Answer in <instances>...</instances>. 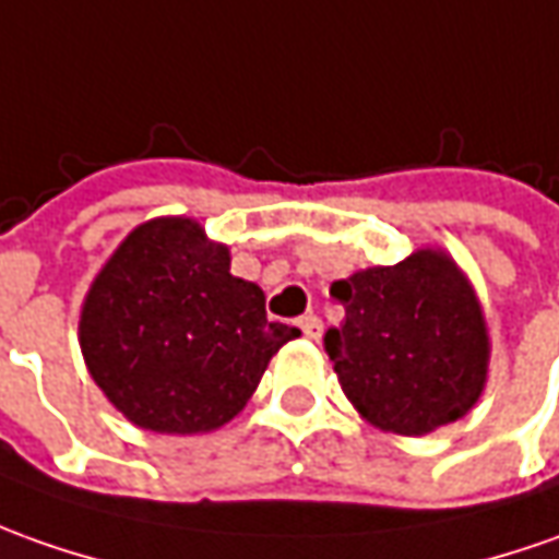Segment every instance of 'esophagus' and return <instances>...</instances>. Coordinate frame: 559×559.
Wrapping results in <instances>:
<instances>
[{"label": "esophagus", "instance_id": "34e87169", "mask_svg": "<svg viewBox=\"0 0 559 559\" xmlns=\"http://www.w3.org/2000/svg\"><path fill=\"white\" fill-rule=\"evenodd\" d=\"M298 329L305 332V338L317 341L320 335H323V320H320L317 313H307V317H301V320H298Z\"/></svg>", "mask_w": 559, "mask_h": 559}]
</instances>
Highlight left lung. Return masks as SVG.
I'll return each instance as SVG.
<instances>
[{
  "instance_id": "left-lung-1",
  "label": "left lung",
  "mask_w": 559,
  "mask_h": 559,
  "mask_svg": "<svg viewBox=\"0 0 559 559\" xmlns=\"http://www.w3.org/2000/svg\"><path fill=\"white\" fill-rule=\"evenodd\" d=\"M329 295L344 307V325L323 335L325 354L372 425L421 437L477 403L489 338L474 292L445 254L359 271Z\"/></svg>"
}]
</instances>
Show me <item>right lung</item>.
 Masks as SVG:
<instances>
[{"label": "right lung", "mask_w": 559, "mask_h": 559, "mask_svg": "<svg viewBox=\"0 0 559 559\" xmlns=\"http://www.w3.org/2000/svg\"><path fill=\"white\" fill-rule=\"evenodd\" d=\"M292 338L298 329L271 323L264 292L234 276L227 249L187 218L129 234L97 273L79 323L97 388L156 433L227 425Z\"/></svg>", "instance_id": "1"}]
</instances>
